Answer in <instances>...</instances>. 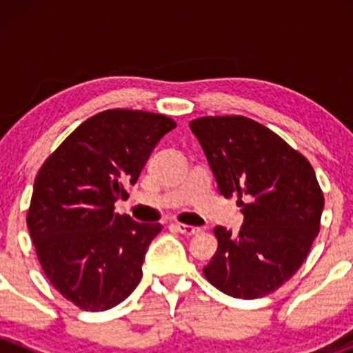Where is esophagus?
<instances>
[{
  "instance_id": "esophagus-1",
  "label": "esophagus",
  "mask_w": 353,
  "mask_h": 353,
  "mask_svg": "<svg viewBox=\"0 0 353 353\" xmlns=\"http://www.w3.org/2000/svg\"><path fill=\"white\" fill-rule=\"evenodd\" d=\"M174 227H176V229H177V232H181V234H183V236H186V237H191V236H194V234L199 232L198 227L186 225V223H176V225H174Z\"/></svg>"
}]
</instances>
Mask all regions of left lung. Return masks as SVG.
<instances>
[{"instance_id": "8db88e82", "label": "left lung", "mask_w": 353, "mask_h": 353, "mask_svg": "<svg viewBox=\"0 0 353 353\" xmlns=\"http://www.w3.org/2000/svg\"><path fill=\"white\" fill-rule=\"evenodd\" d=\"M220 193L237 196L239 234L215 227L219 248L203 275L227 295L258 299L295 275L321 225L325 196L312 165L270 128L245 116L190 123Z\"/></svg>"}]
</instances>
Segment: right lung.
<instances>
[{
	"mask_svg": "<svg viewBox=\"0 0 353 353\" xmlns=\"http://www.w3.org/2000/svg\"><path fill=\"white\" fill-rule=\"evenodd\" d=\"M165 114L108 109L88 117L42 163L27 225L51 285L83 311H108L140 283L160 223L114 212L128 198L160 138Z\"/></svg>",
	"mask_w": 353,
	"mask_h": 353,
	"instance_id": "1",
	"label": "right lung"
}]
</instances>
